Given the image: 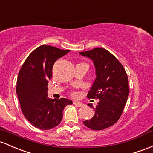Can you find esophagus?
<instances>
[{"label":"esophagus","instance_id":"34e87169","mask_svg":"<svg viewBox=\"0 0 153 153\" xmlns=\"http://www.w3.org/2000/svg\"><path fill=\"white\" fill-rule=\"evenodd\" d=\"M73 104L74 105H75V106H77V107H82L83 106V104L81 103V102H73Z\"/></svg>","mask_w":153,"mask_h":153}]
</instances>
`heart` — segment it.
<instances>
[{
	"label": "heart",
	"mask_w": 153,
	"mask_h": 153,
	"mask_svg": "<svg viewBox=\"0 0 153 153\" xmlns=\"http://www.w3.org/2000/svg\"><path fill=\"white\" fill-rule=\"evenodd\" d=\"M72 95H73V97H76V96H78V93H76V92H73V93L72 94Z\"/></svg>",
	"instance_id": "1"
}]
</instances>
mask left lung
<instances>
[{"instance_id": "obj_1", "label": "left lung", "mask_w": 153, "mask_h": 153, "mask_svg": "<svg viewBox=\"0 0 153 153\" xmlns=\"http://www.w3.org/2000/svg\"><path fill=\"white\" fill-rule=\"evenodd\" d=\"M79 53L92 59L96 68L97 78L87 97L100 100L94 110L95 115L83 124L92 130H103L121 116L129 94L128 76L122 64L105 48L100 47Z\"/></svg>"}]
</instances>
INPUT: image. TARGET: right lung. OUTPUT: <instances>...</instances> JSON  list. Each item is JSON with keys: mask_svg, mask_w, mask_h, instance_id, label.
<instances>
[{"mask_svg": "<svg viewBox=\"0 0 153 153\" xmlns=\"http://www.w3.org/2000/svg\"><path fill=\"white\" fill-rule=\"evenodd\" d=\"M70 50L42 45L26 59L18 75L16 91L25 117L33 126L51 129L61 122L63 110L73 102L68 99L48 98V83L52 68L59 58Z\"/></svg>", "mask_w": 153, "mask_h": 153, "instance_id": "add662e5", "label": "right lung"}]
</instances>
